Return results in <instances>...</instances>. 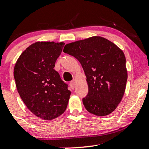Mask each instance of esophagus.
Wrapping results in <instances>:
<instances>
[{
  "instance_id": "34e87169",
  "label": "esophagus",
  "mask_w": 149,
  "mask_h": 149,
  "mask_svg": "<svg viewBox=\"0 0 149 149\" xmlns=\"http://www.w3.org/2000/svg\"><path fill=\"white\" fill-rule=\"evenodd\" d=\"M70 87H71V89H74L75 88V86H76V83H75L74 81H71V83H70Z\"/></svg>"
}]
</instances>
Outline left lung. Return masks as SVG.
Listing matches in <instances>:
<instances>
[{
  "mask_svg": "<svg viewBox=\"0 0 149 149\" xmlns=\"http://www.w3.org/2000/svg\"><path fill=\"white\" fill-rule=\"evenodd\" d=\"M63 51L79 61L86 76V110L98 116L111 113L122 100L127 79L122 49L107 38L92 36L66 44Z\"/></svg>",
  "mask_w": 149,
  "mask_h": 149,
  "instance_id": "obj_1",
  "label": "left lung"
}]
</instances>
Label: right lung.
<instances>
[{
	"label": "right lung",
	"mask_w": 149,
	"mask_h": 149,
	"mask_svg": "<svg viewBox=\"0 0 149 149\" xmlns=\"http://www.w3.org/2000/svg\"><path fill=\"white\" fill-rule=\"evenodd\" d=\"M64 43L38 41L29 46L15 63L14 77L19 96L30 111L45 120L61 116L71 95L54 69Z\"/></svg>",
	"instance_id": "obj_1"
}]
</instances>
